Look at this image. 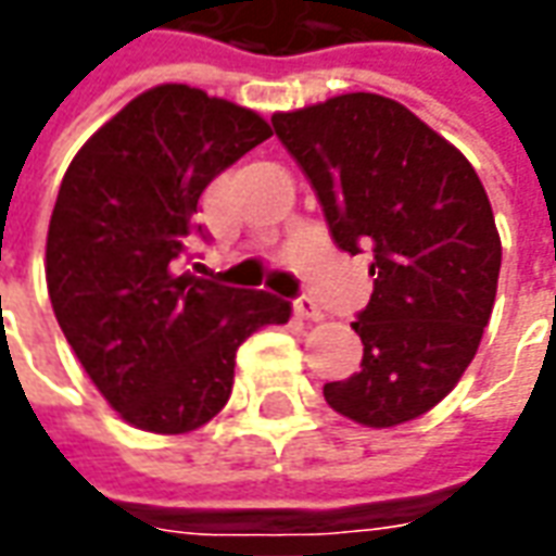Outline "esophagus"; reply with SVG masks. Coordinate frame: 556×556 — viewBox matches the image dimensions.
Instances as JSON below:
<instances>
[{
    "label": "esophagus",
    "mask_w": 556,
    "mask_h": 556,
    "mask_svg": "<svg viewBox=\"0 0 556 556\" xmlns=\"http://www.w3.org/2000/svg\"><path fill=\"white\" fill-rule=\"evenodd\" d=\"M294 313H298L301 319H307V323H319V319H323V309H319V304H316L313 298H307V294L294 301Z\"/></svg>",
    "instance_id": "obj_1"
}]
</instances>
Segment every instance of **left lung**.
I'll use <instances>...</instances> for the list:
<instances>
[{"instance_id":"1","label":"left lung","mask_w":556,"mask_h":556,"mask_svg":"<svg viewBox=\"0 0 556 556\" xmlns=\"http://www.w3.org/2000/svg\"><path fill=\"white\" fill-rule=\"evenodd\" d=\"M270 121L334 243L374 252L371 301L353 323L362 371L323 395L371 429L417 420L459 383L493 313L502 240L484 185L463 151L380 93H341Z\"/></svg>"}]
</instances>
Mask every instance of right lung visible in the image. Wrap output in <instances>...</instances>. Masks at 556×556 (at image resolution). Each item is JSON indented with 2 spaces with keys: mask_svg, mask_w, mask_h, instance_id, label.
I'll list each match as a JSON object with an SVG mask.
<instances>
[{
  "mask_svg": "<svg viewBox=\"0 0 556 556\" xmlns=\"http://www.w3.org/2000/svg\"><path fill=\"white\" fill-rule=\"evenodd\" d=\"M270 134L252 109L157 85L105 121L60 182L45 247L51 307L93 387L142 432L213 420L240 343L292 316L277 294L179 274L200 194Z\"/></svg>",
  "mask_w": 556,
  "mask_h": 556,
  "instance_id": "right-lung-1",
  "label": "right lung"
}]
</instances>
